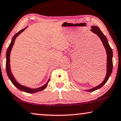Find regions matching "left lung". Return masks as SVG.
<instances>
[{
    "instance_id": "obj_1",
    "label": "left lung",
    "mask_w": 121,
    "mask_h": 121,
    "mask_svg": "<svg viewBox=\"0 0 121 121\" xmlns=\"http://www.w3.org/2000/svg\"><path fill=\"white\" fill-rule=\"evenodd\" d=\"M91 31H92V32H94V34H96L98 36V37L100 39L101 41H102L104 47H105L106 49V52L107 54V73L104 81L100 84H99V85L96 86L92 87L91 89H87V90H84L87 92L94 91L96 90L97 89H99L103 86L104 84L107 82L108 78H110L111 74L112 73V68H113V63H112L113 52H112V49H111L110 45H109L107 38L106 37V36L104 35L103 33L102 32V31L100 30V29L97 26H92Z\"/></svg>"
}]
</instances>
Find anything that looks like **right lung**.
Returning a JSON list of instances; mask_svg holds the SVG:
<instances>
[{
    "label": "right lung",
    "mask_w": 121,
    "mask_h": 121,
    "mask_svg": "<svg viewBox=\"0 0 121 121\" xmlns=\"http://www.w3.org/2000/svg\"><path fill=\"white\" fill-rule=\"evenodd\" d=\"M28 26L26 27L24 29H23L19 31V32H17V34H16L15 35L13 36L12 38V39H11V41L10 43L9 47H8L7 49V51H6V73H7L8 76L9 77L10 80H11V82L12 83L14 84L15 86H16L18 89H19L20 90L22 91H24L25 92H27V93L30 94H33V93H36V92L40 91H42L44 90V89L46 88V87L47 86L48 84V82H49V80H50V78L48 79V80L47 82L43 85L42 86L37 87V88H31V87L26 86L22 85L19 83L15 79L14 76H13L12 72L11 71L10 69V53H11V51L12 49V48L14 46L15 41V39L16 37H17L20 34H21L23 31H25V30H26V28H27Z\"/></svg>",
    "instance_id": "obj_1"
}]
</instances>
